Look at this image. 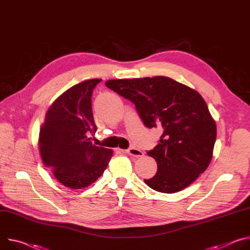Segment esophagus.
I'll return each mask as SVG.
<instances>
[{
    "label": "esophagus",
    "mask_w": 250,
    "mask_h": 250,
    "mask_svg": "<svg viewBox=\"0 0 250 250\" xmlns=\"http://www.w3.org/2000/svg\"><path fill=\"white\" fill-rule=\"evenodd\" d=\"M125 153H127L128 155L132 156V157H135V158H138V157H142L143 156V152L138 150L136 148H129L128 150L125 151Z\"/></svg>",
    "instance_id": "obj_1"
}]
</instances>
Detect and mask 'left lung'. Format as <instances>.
Returning <instances> with one entry per match:
<instances>
[{
	"instance_id": "obj_1",
	"label": "left lung",
	"mask_w": 250,
	"mask_h": 250,
	"mask_svg": "<svg viewBox=\"0 0 250 250\" xmlns=\"http://www.w3.org/2000/svg\"><path fill=\"white\" fill-rule=\"evenodd\" d=\"M105 85L132 101L148 128L163 131L147 154L157 174L144 182L153 189L174 193L204 173L212 158L216 124L202 95L167 76L112 79Z\"/></svg>"
}]
</instances>
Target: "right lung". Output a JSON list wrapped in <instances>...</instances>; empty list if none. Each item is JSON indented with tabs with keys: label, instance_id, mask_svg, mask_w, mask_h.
Masks as SVG:
<instances>
[{
	"label": "right lung",
	"instance_id": "add662e5",
	"mask_svg": "<svg viewBox=\"0 0 250 250\" xmlns=\"http://www.w3.org/2000/svg\"><path fill=\"white\" fill-rule=\"evenodd\" d=\"M100 81H82L63 92L48 108L40 130L39 149L44 167L72 189L94 183L113 155L111 149L90 141L96 131L91 95Z\"/></svg>",
	"mask_w": 250,
	"mask_h": 250
}]
</instances>
